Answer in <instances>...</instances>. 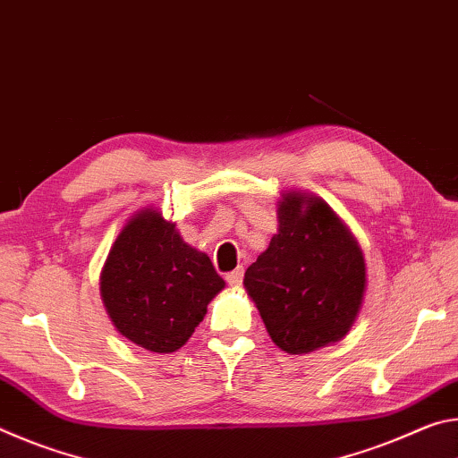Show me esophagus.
<instances>
[{
    "label": "esophagus",
    "mask_w": 458,
    "mask_h": 458,
    "mask_svg": "<svg viewBox=\"0 0 458 458\" xmlns=\"http://www.w3.org/2000/svg\"><path fill=\"white\" fill-rule=\"evenodd\" d=\"M242 276H244V268L238 267L236 270H232V273L226 275V281L230 286H240L242 284Z\"/></svg>",
    "instance_id": "obj_1"
}]
</instances>
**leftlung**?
I'll list each match as a JSON object with an SVG mask.
<instances>
[{"label": "left lung", "instance_id": "8db88e82", "mask_svg": "<svg viewBox=\"0 0 458 458\" xmlns=\"http://www.w3.org/2000/svg\"><path fill=\"white\" fill-rule=\"evenodd\" d=\"M278 228L244 273V289L270 339L286 353H311L344 339L366 294V259L347 224L309 191L276 204Z\"/></svg>", "mask_w": 458, "mask_h": 458}]
</instances>
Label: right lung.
<instances>
[{"mask_svg": "<svg viewBox=\"0 0 458 458\" xmlns=\"http://www.w3.org/2000/svg\"><path fill=\"white\" fill-rule=\"evenodd\" d=\"M226 283L155 206L125 222L100 270V299L123 337L153 353L188 344Z\"/></svg>", "mask_w": 458, "mask_h": 458, "instance_id": "obj_1", "label": "right lung"}]
</instances>
